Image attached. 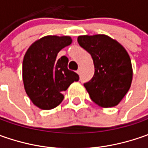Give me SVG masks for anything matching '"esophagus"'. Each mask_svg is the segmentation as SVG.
Returning a JSON list of instances; mask_svg holds the SVG:
<instances>
[{"mask_svg":"<svg viewBox=\"0 0 148 148\" xmlns=\"http://www.w3.org/2000/svg\"><path fill=\"white\" fill-rule=\"evenodd\" d=\"M77 74H79V75H80V74H81V68H79V69L77 71Z\"/></svg>","mask_w":148,"mask_h":148,"instance_id":"1","label":"esophagus"}]
</instances>
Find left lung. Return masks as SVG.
Instances as JSON below:
<instances>
[{
    "instance_id": "left-lung-1",
    "label": "left lung",
    "mask_w": 148,
    "mask_h": 148,
    "mask_svg": "<svg viewBox=\"0 0 148 148\" xmlns=\"http://www.w3.org/2000/svg\"><path fill=\"white\" fill-rule=\"evenodd\" d=\"M77 42L91 55L94 62V76L84 83L90 99L103 108L116 106L127 94L133 79L127 51L105 34L79 36Z\"/></svg>"
}]
</instances>
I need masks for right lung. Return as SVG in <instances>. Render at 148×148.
Listing matches in <instances>:
<instances>
[{"label":"right lung","mask_w":148,"mask_h":148,"mask_svg":"<svg viewBox=\"0 0 148 148\" xmlns=\"http://www.w3.org/2000/svg\"><path fill=\"white\" fill-rule=\"evenodd\" d=\"M71 41L69 36H45L33 43L24 57L22 71L26 94L42 110L60 105L64 98L62 92L79 80L77 73L67 68L66 57L56 59L60 50Z\"/></svg>","instance_id":"add662e5"}]
</instances>
